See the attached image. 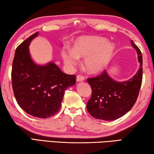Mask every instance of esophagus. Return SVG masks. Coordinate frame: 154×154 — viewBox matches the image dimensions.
<instances>
[{"label": "esophagus", "instance_id": "obj_1", "mask_svg": "<svg viewBox=\"0 0 154 154\" xmlns=\"http://www.w3.org/2000/svg\"><path fill=\"white\" fill-rule=\"evenodd\" d=\"M84 80H85V77H83L82 75H77V77H76V82H82V81H84Z\"/></svg>", "mask_w": 154, "mask_h": 154}]
</instances>
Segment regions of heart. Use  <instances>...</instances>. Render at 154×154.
<instances>
[{"instance_id": "1", "label": "heart", "mask_w": 154, "mask_h": 154, "mask_svg": "<svg viewBox=\"0 0 154 154\" xmlns=\"http://www.w3.org/2000/svg\"><path fill=\"white\" fill-rule=\"evenodd\" d=\"M115 49V45L106 38L82 36L75 40L73 48L66 47L61 50V57L69 68L76 66L80 57L85 58V68L90 73L96 74L108 66Z\"/></svg>"}]
</instances>
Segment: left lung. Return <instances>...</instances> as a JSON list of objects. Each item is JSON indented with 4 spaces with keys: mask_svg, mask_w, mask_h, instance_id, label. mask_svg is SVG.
Masks as SVG:
<instances>
[{
    "mask_svg": "<svg viewBox=\"0 0 154 154\" xmlns=\"http://www.w3.org/2000/svg\"><path fill=\"white\" fill-rule=\"evenodd\" d=\"M131 42L137 51L140 63L138 71L131 79L118 82L104 70L99 76L87 79L92 88V96L87 108L96 119L115 120L126 114L135 103L142 82L143 58L138 47L132 40Z\"/></svg>",
    "mask_w": 154,
    "mask_h": 154,
    "instance_id": "1",
    "label": "left lung"
}]
</instances>
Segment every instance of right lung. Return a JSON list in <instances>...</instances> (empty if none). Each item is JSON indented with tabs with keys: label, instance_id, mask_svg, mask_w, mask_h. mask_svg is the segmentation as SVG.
Wrapping results in <instances>:
<instances>
[{
	"label": "right lung",
	"instance_id": "add662e5",
	"mask_svg": "<svg viewBox=\"0 0 154 154\" xmlns=\"http://www.w3.org/2000/svg\"><path fill=\"white\" fill-rule=\"evenodd\" d=\"M38 32L16 48L11 79L19 106L34 117L47 118L59 112L65 91L75 84V76L63 73L53 61L39 65L32 60L29 46Z\"/></svg>",
	"mask_w": 154,
	"mask_h": 154
}]
</instances>
